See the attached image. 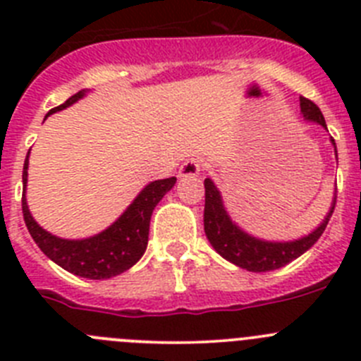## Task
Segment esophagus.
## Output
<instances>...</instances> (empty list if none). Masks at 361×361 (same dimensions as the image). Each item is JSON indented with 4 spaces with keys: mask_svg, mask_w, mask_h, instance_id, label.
<instances>
[{
    "mask_svg": "<svg viewBox=\"0 0 361 361\" xmlns=\"http://www.w3.org/2000/svg\"><path fill=\"white\" fill-rule=\"evenodd\" d=\"M200 171H202V161H199V159H188V161L180 166L178 175H180V177H195Z\"/></svg>",
    "mask_w": 361,
    "mask_h": 361,
    "instance_id": "34e87169",
    "label": "esophagus"
}]
</instances>
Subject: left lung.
Segmentation results:
<instances>
[{
	"instance_id": "1",
	"label": "left lung",
	"mask_w": 361,
	"mask_h": 361,
	"mask_svg": "<svg viewBox=\"0 0 361 361\" xmlns=\"http://www.w3.org/2000/svg\"><path fill=\"white\" fill-rule=\"evenodd\" d=\"M300 108L304 114L305 121L311 123H318L327 130L324 116H322L320 108L317 104L309 101L305 97H300ZM334 149H336V142L331 137ZM204 188H206V204H204V231L208 237L209 244L213 245V250L220 255L222 258L229 260L235 266L242 267V269L253 271V273H266V271L280 269L286 264L293 262L300 255H304L309 247L314 245V242L322 237V233L327 228L331 215L336 206V191H334L333 202H331L329 213L322 220V224L318 226L314 231H311L305 237L298 238V240L289 242H269L262 240V238L251 237L250 233H245L244 229L238 228L228 215L220 197V191L213 184L212 178L204 180Z\"/></svg>"
}]
</instances>
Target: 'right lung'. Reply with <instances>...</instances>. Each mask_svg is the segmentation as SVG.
I'll return each instance as SVG.
<instances>
[{"instance_id":"1","label":"right lung","mask_w":361,"mask_h":361,"mask_svg":"<svg viewBox=\"0 0 361 361\" xmlns=\"http://www.w3.org/2000/svg\"><path fill=\"white\" fill-rule=\"evenodd\" d=\"M85 94L86 90L73 94L72 97L66 99L65 103L52 108L49 111V116L72 106L73 103H78L79 99L85 97ZM27 170L28 155L25 159L23 166V199H21L23 219L28 233L32 235L34 242L39 245V250L52 262L61 266L68 273L90 280L111 279V276H117L124 271H128L130 267L139 262V258L145 255L146 245H148L149 219H152L153 209L177 183L175 177L153 180L148 186L142 188V191L135 197V200L130 204L126 212L110 228L97 233L94 237L81 238V240H68V238H59L47 231V229H43L34 220V216L30 215L27 197H25L28 177Z\"/></svg>"}]
</instances>
